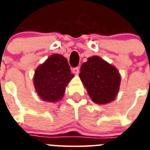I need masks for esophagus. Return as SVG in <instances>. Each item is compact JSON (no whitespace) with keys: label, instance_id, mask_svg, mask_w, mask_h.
I'll return each instance as SVG.
<instances>
[{"label":"esophagus","instance_id":"1","mask_svg":"<svg viewBox=\"0 0 150 150\" xmlns=\"http://www.w3.org/2000/svg\"><path fill=\"white\" fill-rule=\"evenodd\" d=\"M72 71L74 73H75V74H76V75H78V74H79V68H74L72 69Z\"/></svg>","mask_w":150,"mask_h":150}]
</instances>
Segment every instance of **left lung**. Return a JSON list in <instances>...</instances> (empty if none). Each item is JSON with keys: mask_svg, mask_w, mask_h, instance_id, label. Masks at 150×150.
Wrapping results in <instances>:
<instances>
[{"mask_svg": "<svg viewBox=\"0 0 150 150\" xmlns=\"http://www.w3.org/2000/svg\"><path fill=\"white\" fill-rule=\"evenodd\" d=\"M79 77L94 103L103 105L116 99L121 85V75L116 67L100 57H90L82 64Z\"/></svg>", "mask_w": 150, "mask_h": 150, "instance_id": "left-lung-1", "label": "left lung"}]
</instances>
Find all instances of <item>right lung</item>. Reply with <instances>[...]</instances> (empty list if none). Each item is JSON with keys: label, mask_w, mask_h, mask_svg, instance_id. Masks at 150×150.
<instances>
[{"label": "right lung", "mask_w": 150, "mask_h": 150, "mask_svg": "<svg viewBox=\"0 0 150 150\" xmlns=\"http://www.w3.org/2000/svg\"><path fill=\"white\" fill-rule=\"evenodd\" d=\"M73 77L67 59L61 54H54L36 68L33 85L40 98L55 103L63 98L66 86Z\"/></svg>", "instance_id": "1"}]
</instances>
